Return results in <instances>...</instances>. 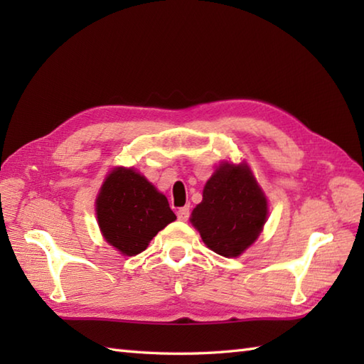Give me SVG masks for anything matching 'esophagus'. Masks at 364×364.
<instances>
[{"instance_id": "34e87169", "label": "esophagus", "mask_w": 364, "mask_h": 364, "mask_svg": "<svg viewBox=\"0 0 364 364\" xmlns=\"http://www.w3.org/2000/svg\"><path fill=\"white\" fill-rule=\"evenodd\" d=\"M189 214H191V211H189V206H183V208H180V210L176 211L178 220H183V222H186V220L189 219Z\"/></svg>"}]
</instances>
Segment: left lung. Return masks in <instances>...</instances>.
<instances>
[{
  "mask_svg": "<svg viewBox=\"0 0 364 364\" xmlns=\"http://www.w3.org/2000/svg\"><path fill=\"white\" fill-rule=\"evenodd\" d=\"M267 220V198L250 167L223 162L206 181L203 200L191 214V223L206 247L235 258L257 241Z\"/></svg>",
  "mask_w": 364,
  "mask_h": 364,
  "instance_id": "1",
  "label": "left lung"
}]
</instances>
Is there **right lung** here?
<instances>
[{
    "label": "right lung",
    "instance_id": "1",
    "mask_svg": "<svg viewBox=\"0 0 364 364\" xmlns=\"http://www.w3.org/2000/svg\"><path fill=\"white\" fill-rule=\"evenodd\" d=\"M95 211L106 242L125 257L144 252L158 231L176 219L166 196L127 167H115L106 176Z\"/></svg>",
    "mask_w": 364,
    "mask_h": 364
}]
</instances>
